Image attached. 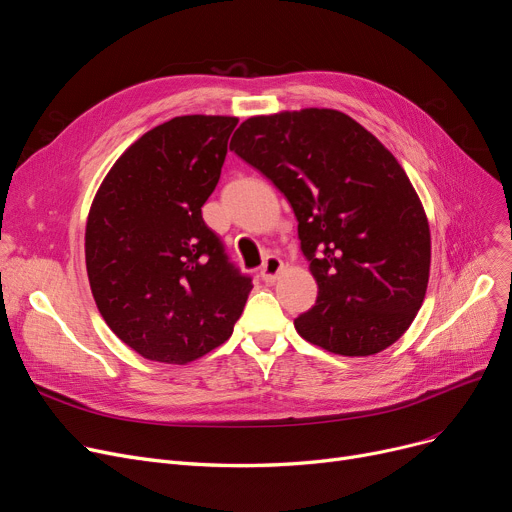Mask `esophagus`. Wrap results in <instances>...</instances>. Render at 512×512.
<instances>
[{
	"label": "esophagus",
	"mask_w": 512,
	"mask_h": 512,
	"mask_svg": "<svg viewBox=\"0 0 512 512\" xmlns=\"http://www.w3.org/2000/svg\"><path fill=\"white\" fill-rule=\"evenodd\" d=\"M282 267H284L282 259L276 257V255H270V257H265V261H263V265H261L259 276H261L263 282H270V284H272V282L278 280V276H280V272H282Z\"/></svg>",
	"instance_id": "34e87169"
}]
</instances>
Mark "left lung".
I'll return each mask as SVG.
<instances>
[{
	"instance_id": "1",
	"label": "left lung",
	"mask_w": 512,
	"mask_h": 512,
	"mask_svg": "<svg viewBox=\"0 0 512 512\" xmlns=\"http://www.w3.org/2000/svg\"><path fill=\"white\" fill-rule=\"evenodd\" d=\"M230 151L297 215L317 282L297 332L344 357L394 344L425 299L432 259L423 205L396 157L351 116L317 107L245 120Z\"/></svg>"
}]
</instances>
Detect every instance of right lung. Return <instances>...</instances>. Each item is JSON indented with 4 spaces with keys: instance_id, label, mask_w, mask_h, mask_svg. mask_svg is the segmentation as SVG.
Instances as JSON below:
<instances>
[{
    "instance_id": "1",
    "label": "right lung",
    "mask_w": 512,
    "mask_h": 512,
    "mask_svg": "<svg viewBox=\"0 0 512 512\" xmlns=\"http://www.w3.org/2000/svg\"><path fill=\"white\" fill-rule=\"evenodd\" d=\"M236 124L178 116L155 126L93 199L85 232L93 299L112 332L149 361L184 365L224 344L253 288L201 215Z\"/></svg>"
}]
</instances>
